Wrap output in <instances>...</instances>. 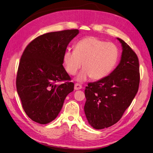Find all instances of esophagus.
Returning a JSON list of instances; mask_svg holds the SVG:
<instances>
[{
	"mask_svg": "<svg viewBox=\"0 0 153 153\" xmlns=\"http://www.w3.org/2000/svg\"><path fill=\"white\" fill-rule=\"evenodd\" d=\"M82 88V86L78 84H75V87H74L75 90H79V89H81Z\"/></svg>",
	"mask_w": 153,
	"mask_h": 153,
	"instance_id": "34e87169",
	"label": "esophagus"
}]
</instances>
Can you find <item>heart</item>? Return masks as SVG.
Listing matches in <instances>:
<instances>
[{
  "label": "heart",
  "mask_w": 153,
  "mask_h": 153,
  "mask_svg": "<svg viewBox=\"0 0 153 153\" xmlns=\"http://www.w3.org/2000/svg\"><path fill=\"white\" fill-rule=\"evenodd\" d=\"M118 59L117 47L95 36H87L80 40L75 45V50L68 49L63 57L65 69L70 75H75L83 65L84 68L76 77L79 82L91 76L94 80L105 77L112 71Z\"/></svg>",
  "instance_id": "b5f03b06"
}]
</instances>
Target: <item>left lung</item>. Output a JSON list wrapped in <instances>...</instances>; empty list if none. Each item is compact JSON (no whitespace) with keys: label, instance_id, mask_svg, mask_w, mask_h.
<instances>
[{"label":"left lung","instance_id":"8db88e82","mask_svg":"<svg viewBox=\"0 0 153 153\" xmlns=\"http://www.w3.org/2000/svg\"><path fill=\"white\" fill-rule=\"evenodd\" d=\"M122 55L117 67L108 76L89 83L85 89L84 112L94 129H102L121 118L137 94L139 83L137 55L123 40Z\"/></svg>","mask_w":153,"mask_h":153}]
</instances>
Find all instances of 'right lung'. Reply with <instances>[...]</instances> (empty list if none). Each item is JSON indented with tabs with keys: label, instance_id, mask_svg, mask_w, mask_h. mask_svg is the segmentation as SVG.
Here are the masks:
<instances>
[{
	"label": "right lung",
	"instance_id": "add662e5",
	"mask_svg": "<svg viewBox=\"0 0 153 153\" xmlns=\"http://www.w3.org/2000/svg\"><path fill=\"white\" fill-rule=\"evenodd\" d=\"M78 30L51 32L37 37L20 59L16 85L22 107L33 121L47 124L57 117L68 94L74 89L63 66L68 45Z\"/></svg>",
	"mask_w": 153,
	"mask_h": 153
}]
</instances>
